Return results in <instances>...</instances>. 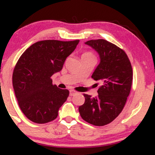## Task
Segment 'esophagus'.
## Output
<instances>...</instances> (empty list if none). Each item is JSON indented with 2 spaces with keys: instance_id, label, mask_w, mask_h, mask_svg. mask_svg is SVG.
Listing matches in <instances>:
<instances>
[{
  "instance_id": "34e87169",
  "label": "esophagus",
  "mask_w": 155,
  "mask_h": 155,
  "mask_svg": "<svg viewBox=\"0 0 155 155\" xmlns=\"http://www.w3.org/2000/svg\"><path fill=\"white\" fill-rule=\"evenodd\" d=\"M77 94H78V92L76 91H74V90H70V96H74V95Z\"/></svg>"
}]
</instances>
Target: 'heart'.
<instances>
[{
	"mask_svg": "<svg viewBox=\"0 0 155 155\" xmlns=\"http://www.w3.org/2000/svg\"><path fill=\"white\" fill-rule=\"evenodd\" d=\"M84 56H90V57H94V54H92L91 52H90V51H87V52H85L82 54V57H84Z\"/></svg>",
	"mask_w": 155,
	"mask_h": 155,
	"instance_id": "b5f03b06",
	"label": "heart"
}]
</instances>
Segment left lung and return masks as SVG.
<instances>
[{
	"label": "left lung",
	"mask_w": 155,
	"mask_h": 155,
	"mask_svg": "<svg viewBox=\"0 0 155 155\" xmlns=\"http://www.w3.org/2000/svg\"><path fill=\"white\" fill-rule=\"evenodd\" d=\"M85 44L96 50L101 58L91 77L101 81L102 85L97 97L84 94L85 103L79 111L86 122L104 126L115 120L124 109L132 85V66L125 51L107 40H91Z\"/></svg>",
	"instance_id": "8db88e82"
}]
</instances>
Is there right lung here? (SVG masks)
Returning a JSON list of instances; mask_svg holds the SVG:
<instances>
[{"label": "right lung", "mask_w": 155, "mask_h": 155, "mask_svg": "<svg viewBox=\"0 0 155 155\" xmlns=\"http://www.w3.org/2000/svg\"><path fill=\"white\" fill-rule=\"evenodd\" d=\"M79 42L41 40L28 48L17 61L12 86L20 109L33 122L45 124L57 118L70 92L53 85L51 76L62 70Z\"/></svg>", "instance_id": "1"}]
</instances>
